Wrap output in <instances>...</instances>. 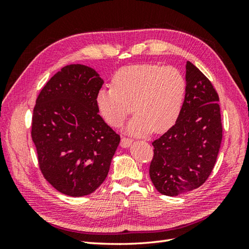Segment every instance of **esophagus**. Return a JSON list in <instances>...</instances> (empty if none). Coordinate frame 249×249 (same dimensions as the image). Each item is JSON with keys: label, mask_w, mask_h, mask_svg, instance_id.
<instances>
[{"label": "esophagus", "mask_w": 249, "mask_h": 249, "mask_svg": "<svg viewBox=\"0 0 249 249\" xmlns=\"http://www.w3.org/2000/svg\"><path fill=\"white\" fill-rule=\"evenodd\" d=\"M131 144H133V140L131 139H128V138H125V137H123L121 140V146L122 147H129Z\"/></svg>", "instance_id": "obj_1"}]
</instances>
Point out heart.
Here are the masks:
<instances>
[{"instance_id": "b5f03b06", "label": "heart", "mask_w": 249, "mask_h": 249, "mask_svg": "<svg viewBox=\"0 0 249 249\" xmlns=\"http://www.w3.org/2000/svg\"><path fill=\"white\" fill-rule=\"evenodd\" d=\"M186 83L177 68L152 64L124 67L112 78V89L96 95L99 114L107 124L120 127L131 112L126 130L134 136L153 129L163 133L176 124L183 107Z\"/></svg>"}]
</instances>
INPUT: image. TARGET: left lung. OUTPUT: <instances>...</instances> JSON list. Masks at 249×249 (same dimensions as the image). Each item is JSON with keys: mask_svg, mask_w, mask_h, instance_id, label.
Here are the masks:
<instances>
[{"mask_svg": "<svg viewBox=\"0 0 249 249\" xmlns=\"http://www.w3.org/2000/svg\"><path fill=\"white\" fill-rule=\"evenodd\" d=\"M186 92L178 118L153 142L150 178L162 195L200 187L212 172L223 139L218 94L193 63H186Z\"/></svg>", "mask_w": 249, "mask_h": 249, "instance_id": "left-lung-1", "label": "left lung"}]
</instances>
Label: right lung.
Wrapping results in <instances>:
<instances>
[{
  "label": "right lung",
  "mask_w": 249,
  "mask_h": 249,
  "mask_svg": "<svg viewBox=\"0 0 249 249\" xmlns=\"http://www.w3.org/2000/svg\"><path fill=\"white\" fill-rule=\"evenodd\" d=\"M103 83L93 68L67 65L36 99L32 139L39 168L52 186L71 197L92 194L103 184L121 140L98 114Z\"/></svg>",
  "instance_id": "obj_1"
}]
</instances>
